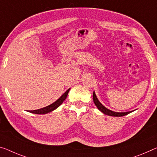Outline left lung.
<instances>
[{
  "instance_id": "1",
  "label": "left lung",
  "mask_w": 157,
  "mask_h": 157,
  "mask_svg": "<svg viewBox=\"0 0 157 157\" xmlns=\"http://www.w3.org/2000/svg\"><path fill=\"white\" fill-rule=\"evenodd\" d=\"M93 102L95 103L96 107H98V109L101 112H102L103 114L106 115L111 116V117H124L125 115H127L133 112V111H130V112H116L114 111H112L107 108H106L105 106L102 105L100 101L98 100L97 96L95 95V91H94L93 93Z\"/></svg>"
}]
</instances>
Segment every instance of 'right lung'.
Here are the masks:
<instances>
[{
  "instance_id": "1",
  "label": "right lung",
  "mask_w": 157,
  "mask_h": 157,
  "mask_svg": "<svg viewBox=\"0 0 157 157\" xmlns=\"http://www.w3.org/2000/svg\"><path fill=\"white\" fill-rule=\"evenodd\" d=\"M69 90H70V88L68 89V90H67L66 92H65L63 95H62L61 97L58 99V100L55 101V102L52 104H51V105H48L45 107L41 108V109L33 110V111H28V112L30 113H33V114H45L49 112H52V111L56 109L59 106H60L62 103H63V102L65 100V99H66L67 97V95H68V93L69 92Z\"/></svg>"
}]
</instances>
